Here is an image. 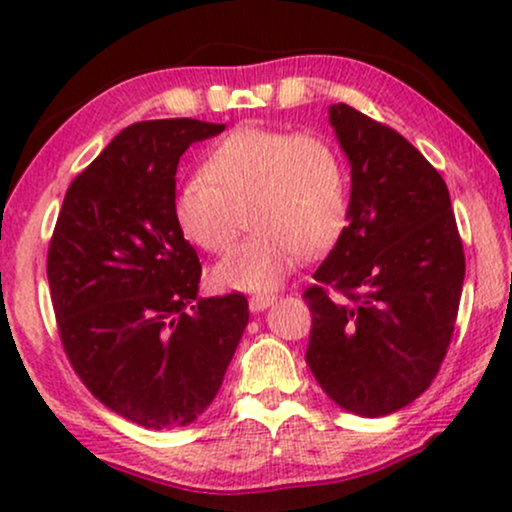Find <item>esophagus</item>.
Instances as JSON below:
<instances>
[{"instance_id":"34e87169","label":"esophagus","mask_w":512,"mask_h":512,"mask_svg":"<svg viewBox=\"0 0 512 512\" xmlns=\"http://www.w3.org/2000/svg\"><path fill=\"white\" fill-rule=\"evenodd\" d=\"M248 303H250V310H255V313H257V310L269 308V305L274 303V296H272V293H255V296H252Z\"/></svg>"}]
</instances>
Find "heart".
<instances>
[{
	"mask_svg": "<svg viewBox=\"0 0 512 512\" xmlns=\"http://www.w3.org/2000/svg\"><path fill=\"white\" fill-rule=\"evenodd\" d=\"M349 209V163L330 137L262 127L233 129L173 197L180 233L211 255L233 248L248 214L255 231L214 269L236 291H272L301 255L330 250Z\"/></svg>",
	"mask_w": 512,
	"mask_h": 512,
	"instance_id": "obj_1",
	"label": "heart"
}]
</instances>
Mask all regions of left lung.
Wrapping results in <instances>:
<instances>
[{
	"mask_svg": "<svg viewBox=\"0 0 512 512\" xmlns=\"http://www.w3.org/2000/svg\"><path fill=\"white\" fill-rule=\"evenodd\" d=\"M330 120L351 161V209L303 291L305 363L342 409L385 416L424 395L443 366L464 248L445 180L416 146L346 103Z\"/></svg>",
	"mask_w": 512,
	"mask_h": 512,
	"instance_id": "8db88e82",
	"label": "left lung"
}]
</instances>
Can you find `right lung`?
Wrapping results in <instances>:
<instances>
[{"instance_id": "obj_1", "label": "right lung", "mask_w": 512, "mask_h": 512, "mask_svg": "<svg viewBox=\"0 0 512 512\" xmlns=\"http://www.w3.org/2000/svg\"><path fill=\"white\" fill-rule=\"evenodd\" d=\"M223 125L134 122L69 185L48 248L57 332L98 402L154 431L214 402L248 325L240 291L197 301L202 264L173 219L175 170Z\"/></svg>"}]
</instances>
